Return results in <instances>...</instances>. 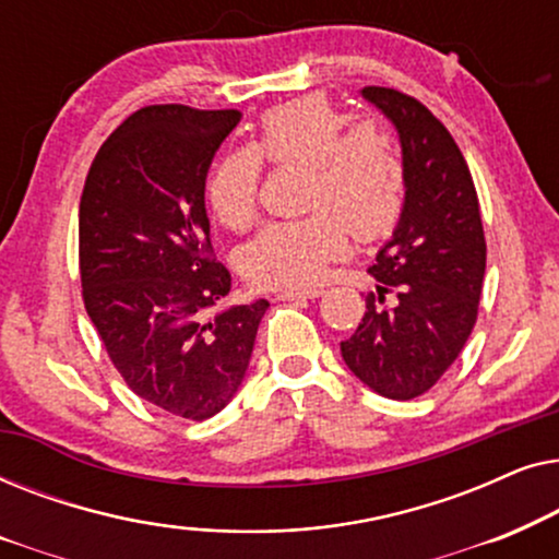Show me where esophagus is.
<instances>
[{"label":"esophagus","instance_id":"34e87169","mask_svg":"<svg viewBox=\"0 0 559 559\" xmlns=\"http://www.w3.org/2000/svg\"><path fill=\"white\" fill-rule=\"evenodd\" d=\"M323 295V289H282L277 293V300H316Z\"/></svg>","mask_w":559,"mask_h":559}]
</instances>
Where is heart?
<instances>
[{
  "instance_id": "heart-1",
  "label": "heart",
  "mask_w": 559,
  "mask_h": 559,
  "mask_svg": "<svg viewBox=\"0 0 559 559\" xmlns=\"http://www.w3.org/2000/svg\"><path fill=\"white\" fill-rule=\"evenodd\" d=\"M262 159L308 165L305 209L297 221L266 224L241 249V272L259 287L297 289L323 280L328 264L361 241L386 236L404 205V167L373 121L346 127L325 96H302L264 111L251 147L224 152L205 178V201L221 224L249 226L257 216Z\"/></svg>"
}]
</instances>
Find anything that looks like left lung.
Instances as JSON below:
<instances>
[{"mask_svg": "<svg viewBox=\"0 0 559 559\" xmlns=\"http://www.w3.org/2000/svg\"><path fill=\"white\" fill-rule=\"evenodd\" d=\"M361 96L400 134L404 205L369 266L377 293L341 356L373 392L407 402L438 384L476 325L484 224L468 165L442 121L402 91L366 86Z\"/></svg>", "mask_w": 559, "mask_h": 559, "instance_id": "8db88e82", "label": "left lung"}]
</instances>
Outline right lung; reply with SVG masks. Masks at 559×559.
Wrapping results in <instances>:
<instances>
[{"mask_svg": "<svg viewBox=\"0 0 559 559\" xmlns=\"http://www.w3.org/2000/svg\"><path fill=\"white\" fill-rule=\"evenodd\" d=\"M241 111H134L91 163L79 209L83 305L144 402L203 423L247 377L266 300L214 310L231 274L213 259L205 175Z\"/></svg>", "mask_w": 559, "mask_h": 559, "instance_id": "add662e5", "label": "right lung"}]
</instances>
